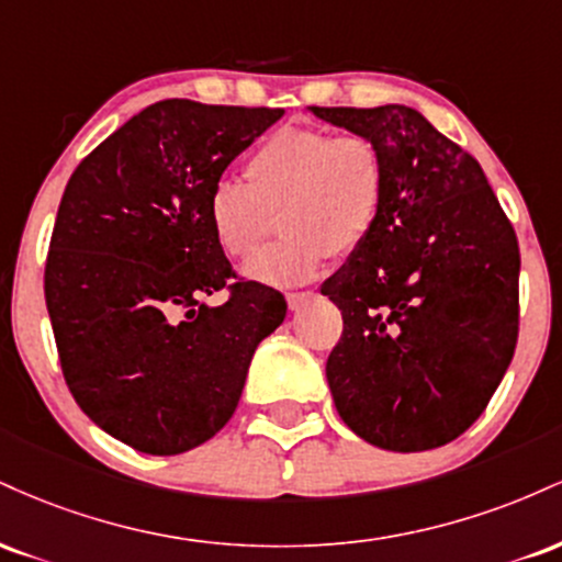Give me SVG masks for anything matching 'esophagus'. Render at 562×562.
Listing matches in <instances>:
<instances>
[{"instance_id": "esophagus-1", "label": "esophagus", "mask_w": 562, "mask_h": 562, "mask_svg": "<svg viewBox=\"0 0 562 562\" xmlns=\"http://www.w3.org/2000/svg\"><path fill=\"white\" fill-rule=\"evenodd\" d=\"M312 299H314L312 290H303V293H288V308L290 312H301V308Z\"/></svg>"}]
</instances>
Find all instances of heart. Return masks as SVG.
<instances>
[{"label":"heart","instance_id":"b5f03b06","mask_svg":"<svg viewBox=\"0 0 562 562\" xmlns=\"http://www.w3.org/2000/svg\"><path fill=\"white\" fill-rule=\"evenodd\" d=\"M245 184L218 179L205 195V224L229 259H248L280 211V243L243 267L261 285L312 280L330 254H353L375 229L385 198V166L364 137L319 128H277L245 158Z\"/></svg>","mask_w":562,"mask_h":562}]
</instances>
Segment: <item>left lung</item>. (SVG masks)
<instances>
[{"label":"left lung","mask_w":562,"mask_h":562,"mask_svg":"<svg viewBox=\"0 0 562 562\" xmlns=\"http://www.w3.org/2000/svg\"><path fill=\"white\" fill-rule=\"evenodd\" d=\"M308 111L370 139L385 166L375 229L322 285L344 314L327 359L335 409L372 447H443L479 420L513 362V224L479 160L415 108Z\"/></svg>","instance_id":"obj_1"}]
</instances>
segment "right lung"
<instances>
[{"label":"right lung","instance_id":"add662e5","mask_svg":"<svg viewBox=\"0 0 562 562\" xmlns=\"http://www.w3.org/2000/svg\"><path fill=\"white\" fill-rule=\"evenodd\" d=\"M280 108L164 100L128 119L68 179L44 299L63 375L97 428L145 454H182L227 425L254 351L288 303L235 282L205 224L211 184Z\"/></svg>","mask_w":562,"mask_h":562}]
</instances>
